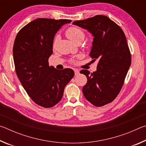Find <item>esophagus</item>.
<instances>
[{
	"label": "esophagus",
	"mask_w": 146,
	"mask_h": 146,
	"mask_svg": "<svg viewBox=\"0 0 146 146\" xmlns=\"http://www.w3.org/2000/svg\"><path fill=\"white\" fill-rule=\"evenodd\" d=\"M74 71H75V75H78L79 73H80V72H79V70H78L77 69H75L74 70Z\"/></svg>",
	"instance_id": "34e87169"
}]
</instances>
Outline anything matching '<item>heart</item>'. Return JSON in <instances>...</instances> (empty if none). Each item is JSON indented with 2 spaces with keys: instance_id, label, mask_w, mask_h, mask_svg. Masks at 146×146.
<instances>
[{
  "instance_id": "1",
  "label": "heart",
  "mask_w": 146,
  "mask_h": 146,
  "mask_svg": "<svg viewBox=\"0 0 146 146\" xmlns=\"http://www.w3.org/2000/svg\"><path fill=\"white\" fill-rule=\"evenodd\" d=\"M66 35L70 40L74 43L77 44L78 42H82L85 38V33L82 29L77 28V27H71L68 28L66 31ZM58 40V36L56 35L53 41V46H56L57 41ZM73 62V60H72Z\"/></svg>"
}]
</instances>
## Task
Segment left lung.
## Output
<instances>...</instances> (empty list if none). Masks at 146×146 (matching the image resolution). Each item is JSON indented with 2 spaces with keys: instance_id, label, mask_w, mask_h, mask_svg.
Listing matches in <instances>:
<instances>
[{
  "instance_id": "obj_1",
  "label": "left lung",
  "mask_w": 146,
  "mask_h": 146,
  "mask_svg": "<svg viewBox=\"0 0 146 146\" xmlns=\"http://www.w3.org/2000/svg\"><path fill=\"white\" fill-rule=\"evenodd\" d=\"M73 24L93 35L90 56L92 61H98L94 72L86 70L80 71L88 78L82 88L84 95L97 107L108 104L119 93L131 62L125 34L120 26L102 15Z\"/></svg>"
}]
</instances>
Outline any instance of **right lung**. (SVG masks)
<instances>
[{
  "label": "right lung",
  "mask_w": 146,
  "mask_h": 146,
  "mask_svg": "<svg viewBox=\"0 0 146 146\" xmlns=\"http://www.w3.org/2000/svg\"><path fill=\"white\" fill-rule=\"evenodd\" d=\"M71 20L37 19L17 33L13 48L17 75L36 104L49 108L60 102L64 88L74 76L72 69L49 66L53 43L59 29Z\"/></svg>",
  "instance_id": "1"
}]
</instances>
